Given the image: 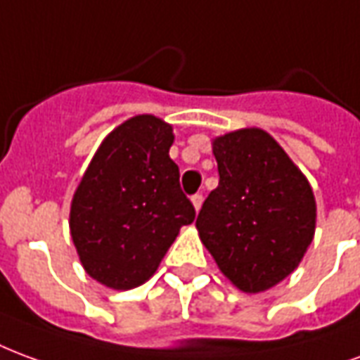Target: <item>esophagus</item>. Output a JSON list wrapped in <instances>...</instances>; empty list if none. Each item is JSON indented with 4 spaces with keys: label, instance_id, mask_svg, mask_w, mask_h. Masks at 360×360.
<instances>
[{
    "label": "esophagus",
    "instance_id": "esophagus-1",
    "mask_svg": "<svg viewBox=\"0 0 360 360\" xmlns=\"http://www.w3.org/2000/svg\"><path fill=\"white\" fill-rule=\"evenodd\" d=\"M191 203L195 207V211H199L201 205H203V195H201V193H193V195H191Z\"/></svg>",
    "mask_w": 360,
    "mask_h": 360
}]
</instances>
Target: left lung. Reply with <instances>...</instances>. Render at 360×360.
I'll use <instances>...</instances> for the list:
<instances>
[{
	"mask_svg": "<svg viewBox=\"0 0 360 360\" xmlns=\"http://www.w3.org/2000/svg\"><path fill=\"white\" fill-rule=\"evenodd\" d=\"M212 153L220 178L195 222L201 241L240 290H269L293 272L313 241V190L259 128L217 138Z\"/></svg>",
	"mask_w": 360,
	"mask_h": 360,
	"instance_id": "8db88e82",
	"label": "left lung"
}]
</instances>
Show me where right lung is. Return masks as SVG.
Here are the masks:
<instances>
[{
	"label": "right lung",
	"instance_id": "right-lung-1",
	"mask_svg": "<svg viewBox=\"0 0 360 360\" xmlns=\"http://www.w3.org/2000/svg\"><path fill=\"white\" fill-rule=\"evenodd\" d=\"M172 126L151 115L126 120L97 149L72 199L70 234L84 269L112 290L153 276L195 209L169 157Z\"/></svg>",
	"mask_w": 360,
	"mask_h": 360
}]
</instances>
